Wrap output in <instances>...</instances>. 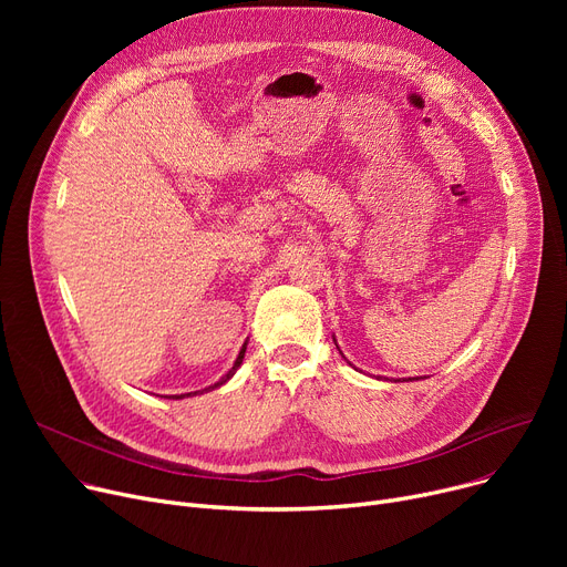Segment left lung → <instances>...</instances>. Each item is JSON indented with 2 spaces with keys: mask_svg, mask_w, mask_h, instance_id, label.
<instances>
[{
  "mask_svg": "<svg viewBox=\"0 0 567 567\" xmlns=\"http://www.w3.org/2000/svg\"><path fill=\"white\" fill-rule=\"evenodd\" d=\"M333 342H336V338H333ZM336 347H338V344H336ZM349 365H351V363H349ZM398 381H400V379H398ZM406 381H411V379H406Z\"/></svg>",
  "mask_w": 567,
  "mask_h": 567,
  "instance_id": "1",
  "label": "left lung"
}]
</instances>
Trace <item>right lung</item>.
Returning <instances> with one entry per match:
<instances>
[{
    "instance_id": "add662e5",
    "label": "right lung",
    "mask_w": 567,
    "mask_h": 567,
    "mask_svg": "<svg viewBox=\"0 0 567 567\" xmlns=\"http://www.w3.org/2000/svg\"><path fill=\"white\" fill-rule=\"evenodd\" d=\"M244 355H246V344L241 347V351H238V355H236V361H234V365H231V370L218 381V383H214V385H208V389H204V391H214V389H218V385H223L225 381H229L231 377H234V372L241 368V363H244ZM190 395H197V393H186V395H172V400H184V398H190Z\"/></svg>"
}]
</instances>
